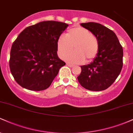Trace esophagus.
Returning <instances> with one entry per match:
<instances>
[{"label":"esophagus","mask_w":133,"mask_h":133,"mask_svg":"<svg viewBox=\"0 0 133 133\" xmlns=\"http://www.w3.org/2000/svg\"><path fill=\"white\" fill-rule=\"evenodd\" d=\"M67 65H68V66L70 67V68H72V67L74 66V65L71 64H69V63H67Z\"/></svg>","instance_id":"34e87169"}]
</instances>
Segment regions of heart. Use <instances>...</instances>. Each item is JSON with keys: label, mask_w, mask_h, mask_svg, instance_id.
I'll use <instances>...</instances> for the list:
<instances>
[{"label": "heart", "mask_w": 133, "mask_h": 133, "mask_svg": "<svg viewBox=\"0 0 133 133\" xmlns=\"http://www.w3.org/2000/svg\"><path fill=\"white\" fill-rule=\"evenodd\" d=\"M75 46V51L68 54ZM57 52L60 57L69 62L81 64L90 62L96 57L99 49L97 37L91 31L82 27H73L68 30L65 36H61L57 42Z\"/></svg>", "instance_id": "obj_1"}]
</instances>
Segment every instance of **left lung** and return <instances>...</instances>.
Here are the masks:
<instances>
[{"mask_svg": "<svg viewBox=\"0 0 133 133\" xmlns=\"http://www.w3.org/2000/svg\"><path fill=\"white\" fill-rule=\"evenodd\" d=\"M81 25L97 37L99 43L98 54L88 65L81 66L77 77L80 84L93 91L108 89L119 75L123 68V47L112 30L96 22L81 23Z\"/></svg>", "mask_w": 133, "mask_h": 133, "instance_id": "8db88e82", "label": "left lung"}]
</instances>
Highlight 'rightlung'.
<instances>
[{"label": "right lung", "instance_id": "right-lung-1", "mask_svg": "<svg viewBox=\"0 0 133 133\" xmlns=\"http://www.w3.org/2000/svg\"><path fill=\"white\" fill-rule=\"evenodd\" d=\"M68 25L49 21L23 30L13 42L9 67L15 81L32 91L47 89L65 63L58 57V38Z\"/></svg>", "mask_w": 133, "mask_h": 133}]
</instances>
